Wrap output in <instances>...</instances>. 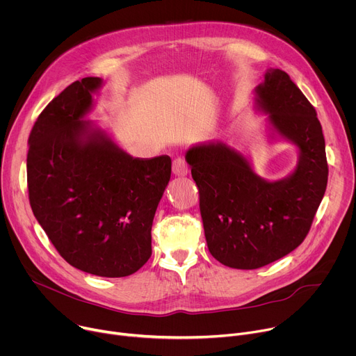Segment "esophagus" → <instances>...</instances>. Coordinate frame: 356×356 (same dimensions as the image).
Listing matches in <instances>:
<instances>
[{
	"label": "esophagus",
	"instance_id": "obj_1",
	"mask_svg": "<svg viewBox=\"0 0 356 356\" xmlns=\"http://www.w3.org/2000/svg\"><path fill=\"white\" fill-rule=\"evenodd\" d=\"M172 172L177 177H185L188 174V165L182 158H175L172 161Z\"/></svg>",
	"mask_w": 356,
	"mask_h": 356
}]
</instances>
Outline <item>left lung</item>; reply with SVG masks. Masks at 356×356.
I'll list each match as a JSON object with an SVG mask.
<instances>
[{
	"instance_id": "8db88e82",
	"label": "left lung",
	"mask_w": 356,
	"mask_h": 356,
	"mask_svg": "<svg viewBox=\"0 0 356 356\" xmlns=\"http://www.w3.org/2000/svg\"><path fill=\"white\" fill-rule=\"evenodd\" d=\"M257 94L273 128L299 147L289 178L261 179L247 159L221 143L194 147L185 155L198 186L208 250L236 269L265 266L299 247L327 184L322 127L308 98L281 70L268 71Z\"/></svg>"
}]
</instances>
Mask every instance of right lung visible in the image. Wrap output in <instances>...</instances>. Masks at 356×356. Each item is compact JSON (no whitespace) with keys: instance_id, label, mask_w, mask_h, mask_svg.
Listing matches in <instances>:
<instances>
[{"instance_id":"add662e5","label":"right lung","mask_w":356,"mask_h":356,"mask_svg":"<svg viewBox=\"0 0 356 356\" xmlns=\"http://www.w3.org/2000/svg\"><path fill=\"white\" fill-rule=\"evenodd\" d=\"M102 79L75 81L38 115L29 138L26 184L37 221L74 268L120 278L151 257V228L171 178V158H132L90 121Z\"/></svg>"}]
</instances>
